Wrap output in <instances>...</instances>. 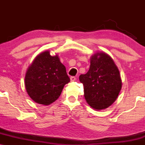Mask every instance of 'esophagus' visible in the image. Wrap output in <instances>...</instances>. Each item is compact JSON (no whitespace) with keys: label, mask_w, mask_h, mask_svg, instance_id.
<instances>
[{"label":"esophagus","mask_w":145,"mask_h":145,"mask_svg":"<svg viewBox=\"0 0 145 145\" xmlns=\"http://www.w3.org/2000/svg\"><path fill=\"white\" fill-rule=\"evenodd\" d=\"M70 80L71 82H74V81L76 80V78L74 77V76H71L70 78Z\"/></svg>","instance_id":"1"}]
</instances>
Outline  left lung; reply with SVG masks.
<instances>
[{
    "instance_id": "obj_1",
    "label": "left lung",
    "mask_w": 145,
    "mask_h": 145,
    "mask_svg": "<svg viewBox=\"0 0 145 145\" xmlns=\"http://www.w3.org/2000/svg\"><path fill=\"white\" fill-rule=\"evenodd\" d=\"M90 67L86 74L79 77L84 85V95L87 104L96 110L111 106L122 87L119 70L110 56L98 52L91 56Z\"/></svg>"
}]
</instances>
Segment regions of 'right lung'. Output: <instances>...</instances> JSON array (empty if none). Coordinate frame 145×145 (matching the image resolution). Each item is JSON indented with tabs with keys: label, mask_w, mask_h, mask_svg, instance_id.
I'll list each match as a JSON object with an SVG mask.
<instances>
[{
	"label": "right lung",
	"mask_w": 145,
	"mask_h": 145,
	"mask_svg": "<svg viewBox=\"0 0 145 145\" xmlns=\"http://www.w3.org/2000/svg\"><path fill=\"white\" fill-rule=\"evenodd\" d=\"M69 82L70 79L59 55L52 56L49 50L42 52L35 58L24 79L29 97L35 102L45 106L55 101Z\"/></svg>",
	"instance_id": "right-lung-1"
}]
</instances>
